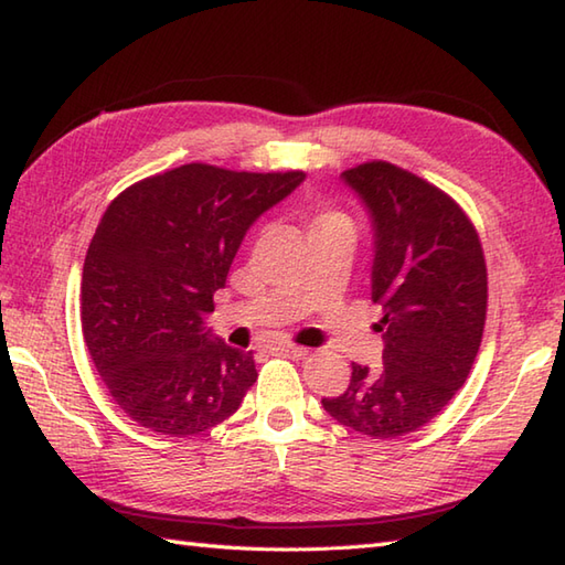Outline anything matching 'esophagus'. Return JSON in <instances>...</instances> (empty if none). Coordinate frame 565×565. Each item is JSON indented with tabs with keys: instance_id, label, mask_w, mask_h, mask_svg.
Returning a JSON list of instances; mask_svg holds the SVG:
<instances>
[{
	"instance_id": "34e87169",
	"label": "esophagus",
	"mask_w": 565,
	"mask_h": 565,
	"mask_svg": "<svg viewBox=\"0 0 565 565\" xmlns=\"http://www.w3.org/2000/svg\"><path fill=\"white\" fill-rule=\"evenodd\" d=\"M274 354H281V356H291V359H303L308 356L306 347H296V344H276L271 347Z\"/></svg>"
}]
</instances>
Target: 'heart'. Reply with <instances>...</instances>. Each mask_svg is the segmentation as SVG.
<instances>
[{
  "label": "heart",
  "instance_id": "obj_1",
  "mask_svg": "<svg viewBox=\"0 0 565 565\" xmlns=\"http://www.w3.org/2000/svg\"><path fill=\"white\" fill-rule=\"evenodd\" d=\"M326 233H347V235H354L352 218H350V215H347L344 211H338V209L318 211V213L313 215V218H310L308 237L326 235Z\"/></svg>",
  "mask_w": 565,
  "mask_h": 565
}]
</instances>
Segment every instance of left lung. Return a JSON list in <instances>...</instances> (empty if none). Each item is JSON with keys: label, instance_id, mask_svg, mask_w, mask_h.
I'll return each instance as SVG.
<instances>
[{"label": "left lung", "instance_id": "left-lung-1", "mask_svg": "<svg viewBox=\"0 0 565 565\" xmlns=\"http://www.w3.org/2000/svg\"><path fill=\"white\" fill-rule=\"evenodd\" d=\"M342 179L374 225L383 369L352 364L350 386L322 407L359 435L395 439L437 417L471 374L488 308L486 257L459 203L417 174L374 160Z\"/></svg>", "mask_w": 565, "mask_h": 565}]
</instances>
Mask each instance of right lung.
<instances>
[{
    "mask_svg": "<svg viewBox=\"0 0 565 565\" xmlns=\"http://www.w3.org/2000/svg\"><path fill=\"white\" fill-rule=\"evenodd\" d=\"M306 179L191 162L121 191L82 271V334L121 411L160 435H201L231 417L255 356L203 328L249 225Z\"/></svg>",
    "mask_w": 565,
    "mask_h": 565,
    "instance_id": "right-lung-1",
    "label": "right lung"
}]
</instances>
